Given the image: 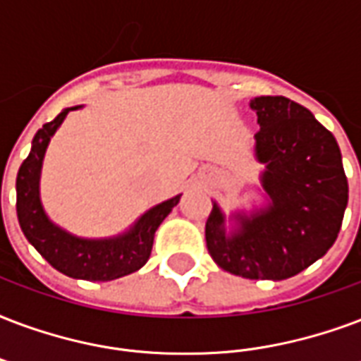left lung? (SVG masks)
Here are the masks:
<instances>
[{
    "mask_svg": "<svg viewBox=\"0 0 361 361\" xmlns=\"http://www.w3.org/2000/svg\"><path fill=\"white\" fill-rule=\"evenodd\" d=\"M255 157L265 162L261 185L269 206L236 214L238 229L225 231L214 202L206 246L224 271L250 280L295 276L334 246L348 202V181L334 134L307 107L286 96H257Z\"/></svg>",
    "mask_w": 361,
    "mask_h": 361,
    "instance_id": "1",
    "label": "left lung"
}]
</instances>
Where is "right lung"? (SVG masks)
<instances>
[{"label":"right lung","instance_id":"obj_1","mask_svg":"<svg viewBox=\"0 0 361 361\" xmlns=\"http://www.w3.org/2000/svg\"><path fill=\"white\" fill-rule=\"evenodd\" d=\"M79 107H66L34 136L32 151L16 176V216L27 242L56 271L71 279L107 282L136 272L147 263L155 231L180 202L181 195L153 206L126 233L114 238H79L52 224L39 199L41 164L52 134L59 130L66 115Z\"/></svg>","mask_w":361,"mask_h":361}]
</instances>
